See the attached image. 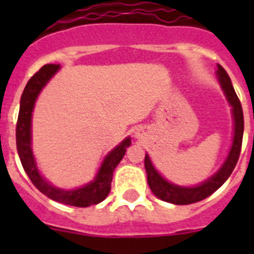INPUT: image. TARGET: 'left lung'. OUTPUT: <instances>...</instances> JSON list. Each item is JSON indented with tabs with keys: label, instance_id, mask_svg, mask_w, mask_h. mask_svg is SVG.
<instances>
[{
	"label": "left lung",
	"instance_id": "left-lung-1",
	"mask_svg": "<svg viewBox=\"0 0 254 254\" xmlns=\"http://www.w3.org/2000/svg\"><path fill=\"white\" fill-rule=\"evenodd\" d=\"M217 80L220 84L221 89L224 92L227 101L232 107V117H233V139L231 149L228 151V155L225 158L224 163L221 167L213 174L212 177L201 182L200 185L196 186H179L173 182H169L167 179L161 175L151 162L150 157L146 153L145 155V169L147 174V183L149 187L153 191L155 196L159 197L161 200L173 203V204L185 205L191 204L200 201L205 197H208L211 193H213L217 189H220L224 185V182L232 174L233 169L236 166L239 157H240L241 143H243V133H244V116H243V108H241L240 100L237 97L236 92L233 89V85L231 83L228 73L220 64H217L216 71Z\"/></svg>",
	"mask_w": 254,
	"mask_h": 254
}]
</instances>
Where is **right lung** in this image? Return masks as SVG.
Returning a JSON list of instances; mask_svg holds the SVG:
<instances>
[{"label":"right lung","mask_w":254,"mask_h":254,"mask_svg":"<svg viewBox=\"0 0 254 254\" xmlns=\"http://www.w3.org/2000/svg\"><path fill=\"white\" fill-rule=\"evenodd\" d=\"M61 69L59 64H46L43 65L35 75H34L26 84L23 93L21 96V104H19V113H18L17 123V150L19 159L26 174L29 175L30 181L33 182L42 193L53 199L55 201L63 203V204L75 205V207H89V205L99 204L108 196L111 191L112 178L113 171L117 167L121 159L125 155V151L130 146V137L121 141V142L112 149L105 158L101 162L99 171L87 185L72 190H64L55 187L50 182L46 181L39 171L33 154L31 147V120H33V111L38 96L46 84L51 80V77Z\"/></svg>","instance_id":"1"}]
</instances>
